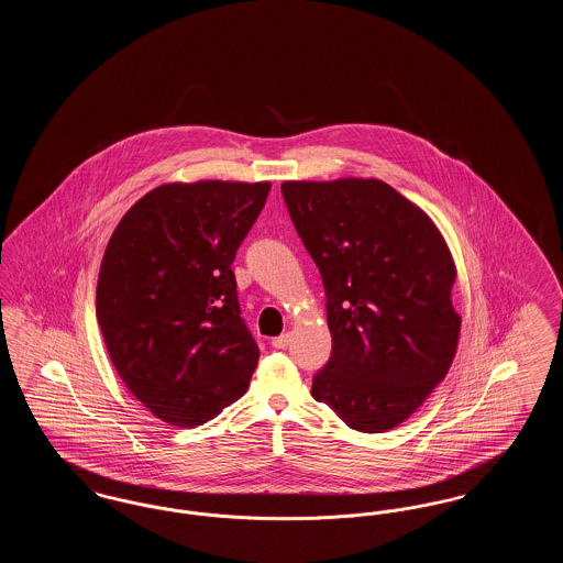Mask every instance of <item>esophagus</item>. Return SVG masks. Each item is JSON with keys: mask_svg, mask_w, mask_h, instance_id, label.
Instances as JSON below:
<instances>
[{"mask_svg": "<svg viewBox=\"0 0 563 563\" xmlns=\"http://www.w3.org/2000/svg\"><path fill=\"white\" fill-rule=\"evenodd\" d=\"M289 342H291V335H289V333H283V335H278V338L272 340V346H274V349H287Z\"/></svg>", "mask_w": 563, "mask_h": 563, "instance_id": "34e87169", "label": "esophagus"}]
</instances>
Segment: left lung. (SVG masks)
Returning a JSON list of instances; mask_svg holds the SVG:
<instances>
[{
    "label": "left lung",
    "instance_id": "left-lung-1",
    "mask_svg": "<svg viewBox=\"0 0 563 563\" xmlns=\"http://www.w3.org/2000/svg\"><path fill=\"white\" fill-rule=\"evenodd\" d=\"M280 189L327 295L333 346L312 377V397L350 429H395L454 361L452 253L429 214L384 181H285Z\"/></svg>",
    "mask_w": 563,
    "mask_h": 563
}]
</instances>
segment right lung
Listing matches in <instances>:
<instances>
[{
	"label": "right lung",
	"mask_w": 563,
	"mask_h": 563,
	"mask_svg": "<svg viewBox=\"0 0 563 563\" xmlns=\"http://www.w3.org/2000/svg\"><path fill=\"white\" fill-rule=\"evenodd\" d=\"M269 184H166L113 230L97 319L129 390L173 427H200L241 399L260 349L241 317L236 251Z\"/></svg>",
	"instance_id": "right-lung-1"
}]
</instances>
